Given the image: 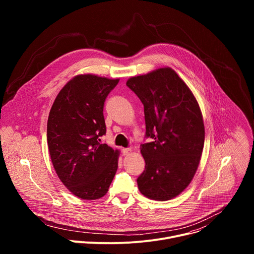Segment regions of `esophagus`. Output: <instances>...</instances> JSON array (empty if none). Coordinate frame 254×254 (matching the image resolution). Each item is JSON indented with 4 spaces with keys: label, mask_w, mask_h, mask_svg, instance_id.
<instances>
[{
    "label": "esophagus",
    "mask_w": 254,
    "mask_h": 254,
    "mask_svg": "<svg viewBox=\"0 0 254 254\" xmlns=\"http://www.w3.org/2000/svg\"><path fill=\"white\" fill-rule=\"evenodd\" d=\"M122 153H123L124 156H127V155H129V154L131 153V149H129V148L123 149V150H122Z\"/></svg>",
    "instance_id": "34e87169"
}]
</instances>
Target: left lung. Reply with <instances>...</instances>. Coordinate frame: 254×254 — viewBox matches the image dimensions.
<instances>
[{"mask_svg": "<svg viewBox=\"0 0 254 254\" xmlns=\"http://www.w3.org/2000/svg\"><path fill=\"white\" fill-rule=\"evenodd\" d=\"M143 104L146 137L140 144L146 162L137 178L142 195L167 201L182 193L192 181L203 151L205 128L192 91L169 67L127 81Z\"/></svg>", "mask_w": 254, "mask_h": 254, "instance_id": "obj_1", "label": "left lung"}]
</instances>
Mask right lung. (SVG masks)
Masks as SVG:
<instances>
[{
	"instance_id": "1",
	"label": "right lung",
	"mask_w": 254,
	"mask_h": 254,
	"mask_svg": "<svg viewBox=\"0 0 254 254\" xmlns=\"http://www.w3.org/2000/svg\"><path fill=\"white\" fill-rule=\"evenodd\" d=\"M120 79L77 75L60 90L47 123L53 167L64 186L84 200L103 197L118 170L119 151L101 143L105 98Z\"/></svg>"
}]
</instances>
